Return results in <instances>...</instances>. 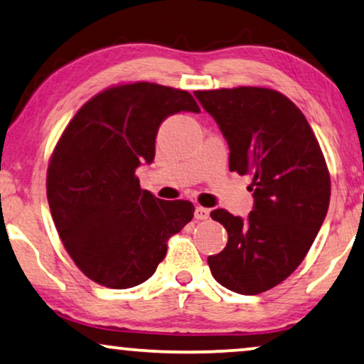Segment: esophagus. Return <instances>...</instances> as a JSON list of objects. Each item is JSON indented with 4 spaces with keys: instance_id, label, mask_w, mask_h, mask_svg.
<instances>
[{
    "instance_id": "34e87169",
    "label": "esophagus",
    "mask_w": 364,
    "mask_h": 364,
    "mask_svg": "<svg viewBox=\"0 0 364 364\" xmlns=\"http://www.w3.org/2000/svg\"><path fill=\"white\" fill-rule=\"evenodd\" d=\"M193 215H196V218L197 220H207L208 217H210V210H208V208H205V207H196V212H193Z\"/></svg>"
}]
</instances>
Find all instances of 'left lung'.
<instances>
[{"label": "left lung", "mask_w": 364, "mask_h": 364, "mask_svg": "<svg viewBox=\"0 0 364 364\" xmlns=\"http://www.w3.org/2000/svg\"><path fill=\"white\" fill-rule=\"evenodd\" d=\"M193 94L227 139L228 168L252 177L255 198L247 220L225 208L210 212L228 242L208 267L222 287L258 295L306 257L330 205V171L306 117L282 92L238 86Z\"/></svg>", "instance_id": "8db88e82"}]
</instances>
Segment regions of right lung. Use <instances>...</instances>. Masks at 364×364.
Returning a JSON list of instances; mask_svg holds the SVG:
<instances>
[{
	"mask_svg": "<svg viewBox=\"0 0 364 364\" xmlns=\"http://www.w3.org/2000/svg\"><path fill=\"white\" fill-rule=\"evenodd\" d=\"M181 111L200 112L191 92L116 84L82 104L49 157L54 225L76 267L99 285H141L166 257L168 238L192 220V202L157 198L136 176L141 162L154 161L161 122Z\"/></svg>",
	"mask_w": 364,
	"mask_h": 364,
	"instance_id": "add662e5",
	"label": "right lung"
}]
</instances>
